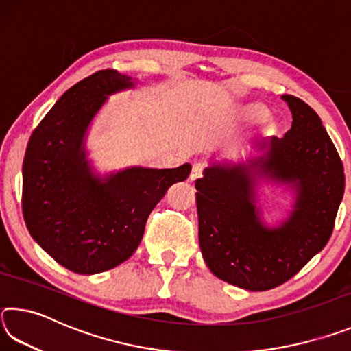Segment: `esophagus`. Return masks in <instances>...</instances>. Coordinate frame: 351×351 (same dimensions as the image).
<instances>
[{
  "label": "esophagus",
  "mask_w": 351,
  "mask_h": 351,
  "mask_svg": "<svg viewBox=\"0 0 351 351\" xmlns=\"http://www.w3.org/2000/svg\"><path fill=\"white\" fill-rule=\"evenodd\" d=\"M203 170H204V165L201 162L193 164L192 173H190V181H197L198 178H201V175H203Z\"/></svg>",
  "instance_id": "1"
}]
</instances>
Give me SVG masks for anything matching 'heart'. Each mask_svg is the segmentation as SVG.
<instances>
[{"mask_svg": "<svg viewBox=\"0 0 351 351\" xmlns=\"http://www.w3.org/2000/svg\"><path fill=\"white\" fill-rule=\"evenodd\" d=\"M268 114V110L263 104L258 102H251V104H245L240 105L239 108L235 110V116L241 119V121H247V122H257L265 119V116ZM277 130V122L274 119H265V125H263V132L265 133H274Z\"/></svg>", "mask_w": 351, "mask_h": 351, "instance_id": "1", "label": "heart"}]
</instances>
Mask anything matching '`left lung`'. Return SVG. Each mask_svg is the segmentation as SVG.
<instances>
[{"label": "left lung", "mask_w": 351, "mask_h": 351, "mask_svg": "<svg viewBox=\"0 0 351 351\" xmlns=\"http://www.w3.org/2000/svg\"><path fill=\"white\" fill-rule=\"evenodd\" d=\"M293 125L255 147L243 162L210 161L197 181L199 247L213 276L247 291L289 280L328 243L346 178L322 121L299 97L283 94ZM285 185L291 210L277 226L261 217L258 186Z\"/></svg>", "instance_id": "left-lung-1"}]
</instances>
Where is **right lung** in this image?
<instances>
[{
	"label": "right lung",
	"mask_w": 351,
	"mask_h": 351,
	"mask_svg": "<svg viewBox=\"0 0 351 351\" xmlns=\"http://www.w3.org/2000/svg\"><path fill=\"white\" fill-rule=\"evenodd\" d=\"M138 85L104 69L57 100L29 139L23 161V217L38 246L77 274L116 268L138 249L147 218L190 164L176 169L127 167L100 175L86 138L110 96Z\"/></svg>",
	"instance_id": "add662e5"
}]
</instances>
